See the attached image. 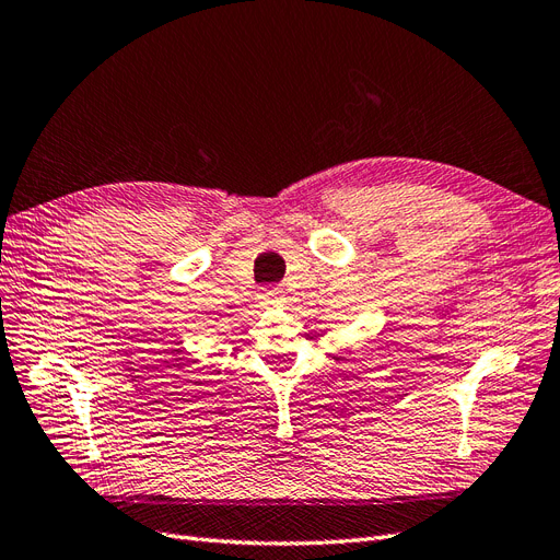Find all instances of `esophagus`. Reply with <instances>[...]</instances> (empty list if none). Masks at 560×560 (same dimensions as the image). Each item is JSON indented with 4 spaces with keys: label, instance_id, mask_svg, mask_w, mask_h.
<instances>
[{
    "label": "esophagus",
    "instance_id": "34e87169",
    "mask_svg": "<svg viewBox=\"0 0 560 560\" xmlns=\"http://www.w3.org/2000/svg\"><path fill=\"white\" fill-rule=\"evenodd\" d=\"M260 300L265 302V305H277V302L283 300V291L277 289V285H269V289L260 291Z\"/></svg>",
    "mask_w": 560,
    "mask_h": 560
}]
</instances>
